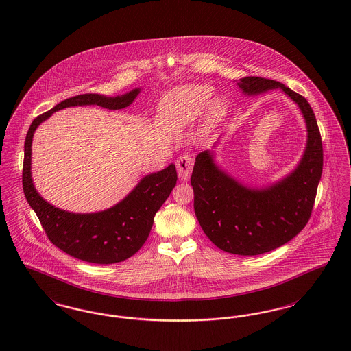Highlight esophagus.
Here are the masks:
<instances>
[{"label":"esophagus","mask_w":351,"mask_h":351,"mask_svg":"<svg viewBox=\"0 0 351 351\" xmlns=\"http://www.w3.org/2000/svg\"><path fill=\"white\" fill-rule=\"evenodd\" d=\"M176 168H178V175L179 179L186 182L189 180L192 168H193V158L189 154H183L178 160H176Z\"/></svg>","instance_id":"esophagus-1"}]
</instances>
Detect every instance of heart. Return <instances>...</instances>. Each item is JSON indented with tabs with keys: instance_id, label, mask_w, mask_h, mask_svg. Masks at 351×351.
Wrapping results in <instances>:
<instances>
[{
	"instance_id": "obj_1",
	"label": "heart",
	"mask_w": 351,
	"mask_h": 351,
	"mask_svg": "<svg viewBox=\"0 0 351 351\" xmlns=\"http://www.w3.org/2000/svg\"><path fill=\"white\" fill-rule=\"evenodd\" d=\"M212 88L208 85H186L169 92L160 102L159 122L167 130H179L200 116L212 97ZM225 113V102L213 101L208 109V125L217 123Z\"/></svg>"
}]
</instances>
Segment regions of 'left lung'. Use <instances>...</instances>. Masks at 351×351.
Wrapping results in <instances>:
<instances>
[{
	"mask_svg": "<svg viewBox=\"0 0 351 351\" xmlns=\"http://www.w3.org/2000/svg\"><path fill=\"white\" fill-rule=\"evenodd\" d=\"M245 95L280 88L305 118L308 141L299 166L283 180L251 189L221 171L210 151L196 156L191 184L195 215L218 249L237 255H259L295 238L308 223L322 173L324 154L315 113L301 95L284 84L247 76L239 80Z\"/></svg>",
	"mask_w": 351,
	"mask_h": 351,
	"instance_id": "1",
	"label": "left lung"
}]
</instances>
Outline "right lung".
<instances>
[{
    "label": "right lung",
    "mask_w": 351,
    "mask_h": 351,
    "mask_svg": "<svg viewBox=\"0 0 351 351\" xmlns=\"http://www.w3.org/2000/svg\"><path fill=\"white\" fill-rule=\"evenodd\" d=\"M139 88L117 96L105 97L86 93L62 101L49 112L38 116L30 125L25 141L22 186L25 197L39 218L51 242L68 255L96 265H112L133 256L146 242L155 213L175 188L178 173L173 165L145 176L117 205L97 213H69L43 200L32 179V142L36 128L52 113L83 105H99L106 109H123L139 93Z\"/></svg>",
    "instance_id": "right-lung-1"
}]
</instances>
